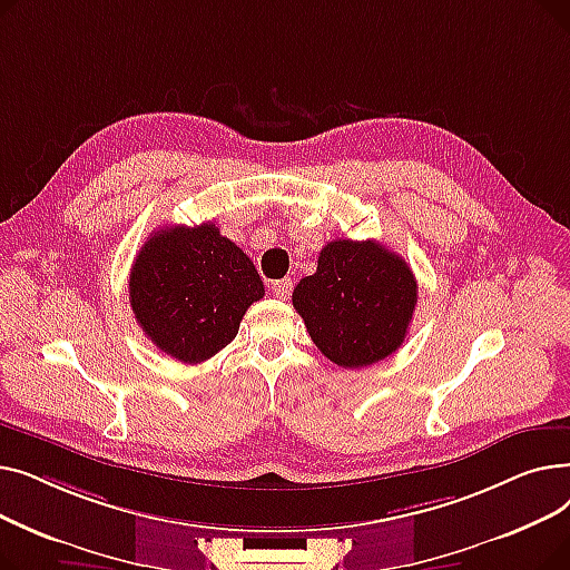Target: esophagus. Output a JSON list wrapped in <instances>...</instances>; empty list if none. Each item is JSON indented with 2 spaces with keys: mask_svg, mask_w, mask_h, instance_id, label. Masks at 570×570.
<instances>
[{
  "mask_svg": "<svg viewBox=\"0 0 570 570\" xmlns=\"http://www.w3.org/2000/svg\"><path fill=\"white\" fill-rule=\"evenodd\" d=\"M291 288H293V279L291 277L273 282V293H275V297H279V301H286V297L291 295Z\"/></svg>",
  "mask_w": 570,
  "mask_h": 570,
  "instance_id": "esophagus-1",
  "label": "esophagus"
}]
</instances>
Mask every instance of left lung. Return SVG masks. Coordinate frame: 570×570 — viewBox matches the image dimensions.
<instances>
[{"label": "left lung", "mask_w": 570, "mask_h": 570, "mask_svg": "<svg viewBox=\"0 0 570 570\" xmlns=\"http://www.w3.org/2000/svg\"><path fill=\"white\" fill-rule=\"evenodd\" d=\"M417 284L406 261L376 239H333L318 254L316 273L293 288L318 351L344 370L393 355L409 331Z\"/></svg>", "instance_id": "1"}]
</instances>
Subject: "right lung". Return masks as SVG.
<instances>
[{
	"instance_id": "1",
	"label": "right lung",
	"mask_w": 570,
	"mask_h": 570,
	"mask_svg": "<svg viewBox=\"0 0 570 570\" xmlns=\"http://www.w3.org/2000/svg\"><path fill=\"white\" fill-rule=\"evenodd\" d=\"M263 293L249 256L213 222L155 230L129 277V303L142 333L187 365L230 344L245 312Z\"/></svg>"
}]
</instances>
